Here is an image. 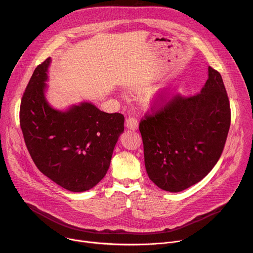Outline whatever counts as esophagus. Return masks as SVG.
Returning a JSON list of instances; mask_svg holds the SVG:
<instances>
[{
    "label": "esophagus",
    "instance_id": "obj_1",
    "mask_svg": "<svg viewBox=\"0 0 253 253\" xmlns=\"http://www.w3.org/2000/svg\"><path fill=\"white\" fill-rule=\"evenodd\" d=\"M125 126L130 130H137L138 129V121L135 118H128L125 121Z\"/></svg>",
    "mask_w": 253,
    "mask_h": 253
}]
</instances>
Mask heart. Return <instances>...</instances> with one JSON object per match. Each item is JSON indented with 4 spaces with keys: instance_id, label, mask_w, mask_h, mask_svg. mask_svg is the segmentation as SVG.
I'll use <instances>...</instances> for the list:
<instances>
[{
    "instance_id": "1",
    "label": "heart",
    "mask_w": 253,
    "mask_h": 253,
    "mask_svg": "<svg viewBox=\"0 0 253 253\" xmlns=\"http://www.w3.org/2000/svg\"><path fill=\"white\" fill-rule=\"evenodd\" d=\"M189 84V79L188 78H181L175 83H173L171 85H169L165 93L160 94L156 97L148 96L143 99V103L146 107H150L152 105H164L165 103L169 102L171 98L174 96L182 94L186 90L187 86Z\"/></svg>"
}]
</instances>
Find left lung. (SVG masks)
Instances as JSON below:
<instances>
[{"instance_id":"1","label":"left lung","mask_w":253,"mask_h":253,"mask_svg":"<svg viewBox=\"0 0 253 253\" xmlns=\"http://www.w3.org/2000/svg\"><path fill=\"white\" fill-rule=\"evenodd\" d=\"M230 104L221 75L208 67L201 93L176 96L140 122L148 177L177 193L202 180L215 167L230 128Z\"/></svg>"}]
</instances>
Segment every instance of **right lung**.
<instances>
[{
  "label": "right lung",
  "instance_id": "right-lung-1",
  "mask_svg": "<svg viewBox=\"0 0 253 253\" xmlns=\"http://www.w3.org/2000/svg\"><path fill=\"white\" fill-rule=\"evenodd\" d=\"M51 58L39 64L20 106V126L37 169L61 188L75 193L97 186L106 175L124 116L81 102L64 110L46 99Z\"/></svg>",
  "mask_w": 253,
  "mask_h": 253
}]
</instances>
